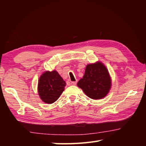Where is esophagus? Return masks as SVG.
Wrapping results in <instances>:
<instances>
[{
  "label": "esophagus",
  "mask_w": 146,
  "mask_h": 146,
  "mask_svg": "<svg viewBox=\"0 0 146 146\" xmlns=\"http://www.w3.org/2000/svg\"><path fill=\"white\" fill-rule=\"evenodd\" d=\"M76 83H77V82H71V85H76Z\"/></svg>",
  "instance_id": "1"
}]
</instances>
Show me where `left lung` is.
Masks as SVG:
<instances>
[{
  "label": "left lung",
  "instance_id": "8db88e82",
  "mask_svg": "<svg viewBox=\"0 0 146 146\" xmlns=\"http://www.w3.org/2000/svg\"><path fill=\"white\" fill-rule=\"evenodd\" d=\"M77 86L94 100L105 97L111 87V79L105 65L101 61L86 65L85 74Z\"/></svg>",
  "mask_w": 146,
  "mask_h": 146
}]
</instances>
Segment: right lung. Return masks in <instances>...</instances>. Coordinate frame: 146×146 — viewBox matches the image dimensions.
<instances>
[{
	"label": "right lung",
	"instance_id": "right-lung-1",
	"mask_svg": "<svg viewBox=\"0 0 146 146\" xmlns=\"http://www.w3.org/2000/svg\"><path fill=\"white\" fill-rule=\"evenodd\" d=\"M66 85V82L55 70L45 71L39 78L38 95L43 102L52 104L60 98Z\"/></svg>",
	"mask_w": 146,
	"mask_h": 146
}]
</instances>
